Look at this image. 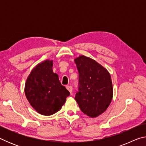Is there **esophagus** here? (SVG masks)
I'll list each match as a JSON object with an SVG mask.
<instances>
[{
  "label": "esophagus",
  "mask_w": 146,
  "mask_h": 146,
  "mask_svg": "<svg viewBox=\"0 0 146 146\" xmlns=\"http://www.w3.org/2000/svg\"><path fill=\"white\" fill-rule=\"evenodd\" d=\"M66 88H67V90L70 91V93H71V94H72V91H73V88H72V86H66Z\"/></svg>",
  "instance_id": "1"
}]
</instances>
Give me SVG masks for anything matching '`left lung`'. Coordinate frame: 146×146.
<instances>
[{"label":"left lung","instance_id":"left-lung-1","mask_svg":"<svg viewBox=\"0 0 146 146\" xmlns=\"http://www.w3.org/2000/svg\"><path fill=\"white\" fill-rule=\"evenodd\" d=\"M75 62L79 74L78 91L75 99L84 114L96 118L107 110L112 100L111 75L101 64L84 55L76 58Z\"/></svg>","mask_w":146,"mask_h":146}]
</instances>
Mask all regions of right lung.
Wrapping results in <instances>:
<instances>
[{"mask_svg": "<svg viewBox=\"0 0 146 146\" xmlns=\"http://www.w3.org/2000/svg\"><path fill=\"white\" fill-rule=\"evenodd\" d=\"M53 62L52 60H46L38 64L27 78L24 88L30 105L36 112L45 116L60 110L70 95L62 86L57 74L53 73Z\"/></svg>", "mask_w": 146, "mask_h": 146, "instance_id": "1", "label": "right lung"}]
</instances>
